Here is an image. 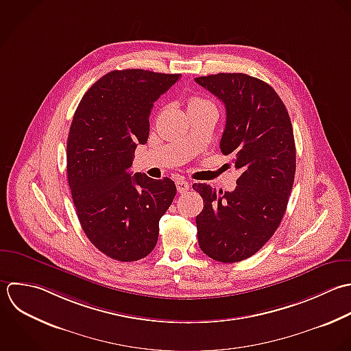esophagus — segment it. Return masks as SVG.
Returning <instances> with one entry per match:
<instances>
[{"mask_svg":"<svg viewBox=\"0 0 351 351\" xmlns=\"http://www.w3.org/2000/svg\"><path fill=\"white\" fill-rule=\"evenodd\" d=\"M176 189L180 194L187 193L190 190V183L187 180H184L183 178H179V179H176Z\"/></svg>","mask_w":351,"mask_h":351,"instance_id":"obj_1","label":"esophagus"}]
</instances>
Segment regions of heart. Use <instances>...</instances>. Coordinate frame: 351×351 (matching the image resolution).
Listing matches in <instances>:
<instances>
[{"instance_id":"b5f03b06","label":"heart","mask_w":351,"mask_h":351,"mask_svg":"<svg viewBox=\"0 0 351 351\" xmlns=\"http://www.w3.org/2000/svg\"><path fill=\"white\" fill-rule=\"evenodd\" d=\"M206 105H213L212 102H209L208 99L202 98V97H198V95H194L189 99V110L191 109H197V108H202V106H206Z\"/></svg>"}]
</instances>
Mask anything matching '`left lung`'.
<instances>
[{
    "label": "left lung",
    "mask_w": 351,
    "mask_h": 351,
    "mask_svg": "<svg viewBox=\"0 0 351 351\" xmlns=\"http://www.w3.org/2000/svg\"><path fill=\"white\" fill-rule=\"evenodd\" d=\"M195 82L224 104L220 149L241 171L234 191L193 184L204 199L195 219L198 243L216 261L238 263L272 238L286 213L295 176L293 125L278 93L257 77L217 73Z\"/></svg>",
    "instance_id": "obj_1"
}]
</instances>
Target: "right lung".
<instances>
[{"label":"right lung","mask_w":351,"mask_h":351,"mask_svg":"<svg viewBox=\"0 0 351 351\" xmlns=\"http://www.w3.org/2000/svg\"><path fill=\"white\" fill-rule=\"evenodd\" d=\"M180 73L112 71L83 95L66 141V173L80 226L108 257L145 258L158 239V221L171 206L175 183L128 171L136 145L149 136L153 102Z\"/></svg>","instance_id":"1"}]
</instances>
